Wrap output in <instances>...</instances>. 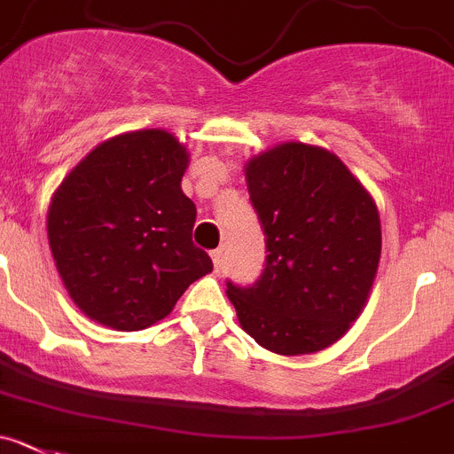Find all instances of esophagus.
<instances>
[{
  "label": "esophagus",
  "instance_id": "34e87169",
  "mask_svg": "<svg viewBox=\"0 0 454 454\" xmlns=\"http://www.w3.org/2000/svg\"><path fill=\"white\" fill-rule=\"evenodd\" d=\"M210 257H213L215 270H219V269H222V262H223V248H215V251L210 253Z\"/></svg>",
  "mask_w": 454,
  "mask_h": 454
}]
</instances>
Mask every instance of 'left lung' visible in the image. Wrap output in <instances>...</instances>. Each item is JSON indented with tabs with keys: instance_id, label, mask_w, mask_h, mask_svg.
<instances>
[{
	"instance_id": "obj_1",
	"label": "left lung",
	"mask_w": 454,
	"mask_h": 454,
	"mask_svg": "<svg viewBox=\"0 0 454 454\" xmlns=\"http://www.w3.org/2000/svg\"><path fill=\"white\" fill-rule=\"evenodd\" d=\"M266 235V266L248 286L228 279L241 329L282 356L320 351L349 329L370 295L380 219L336 154L285 143L247 168Z\"/></svg>"
}]
</instances>
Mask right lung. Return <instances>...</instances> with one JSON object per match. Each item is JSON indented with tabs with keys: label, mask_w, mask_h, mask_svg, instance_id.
<instances>
[{
	"label": "right lung",
	"mask_w": 454,
	"mask_h": 454,
	"mask_svg": "<svg viewBox=\"0 0 454 454\" xmlns=\"http://www.w3.org/2000/svg\"><path fill=\"white\" fill-rule=\"evenodd\" d=\"M185 168L188 152L172 134L131 131L96 147L53 194L51 253L71 300L96 323L150 327L213 270L192 241Z\"/></svg>",
	"instance_id": "right-lung-1"
}]
</instances>
